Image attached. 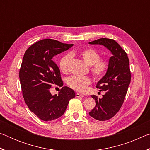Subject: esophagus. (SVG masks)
Here are the masks:
<instances>
[{"instance_id": "34e87169", "label": "esophagus", "mask_w": 150, "mask_h": 150, "mask_svg": "<svg viewBox=\"0 0 150 150\" xmlns=\"http://www.w3.org/2000/svg\"><path fill=\"white\" fill-rule=\"evenodd\" d=\"M75 96H76V97H77V98H83V97H84V96H83V95H81V94H79V93H76Z\"/></svg>"}]
</instances>
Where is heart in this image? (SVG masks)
<instances>
[{
    "label": "heart",
    "mask_w": 150,
    "mask_h": 150,
    "mask_svg": "<svg viewBox=\"0 0 150 150\" xmlns=\"http://www.w3.org/2000/svg\"><path fill=\"white\" fill-rule=\"evenodd\" d=\"M78 55L81 59L91 65L90 71L95 79H100L107 72L108 62L105 59L100 58V53L93 48H86L79 51H72L62 57L59 62V68L63 73H67L69 65L72 59V55ZM67 85L79 92H84L88 85L91 83V79L87 76L73 75L67 79Z\"/></svg>",
    "instance_id": "1"
}]
</instances>
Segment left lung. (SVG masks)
<instances>
[{
  "instance_id": "obj_1",
  "label": "left lung",
  "mask_w": 150,
  "mask_h": 150,
  "mask_svg": "<svg viewBox=\"0 0 150 150\" xmlns=\"http://www.w3.org/2000/svg\"><path fill=\"white\" fill-rule=\"evenodd\" d=\"M90 44H100L110 51L108 69L106 75L98 81L96 88L105 91L102 98L92 95L96 105L89 115L99 121L109 120L120 110L131 81L130 69L128 55L115 40L100 38L89 42Z\"/></svg>"
}]
</instances>
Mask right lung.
I'll return each mask as SVG.
<instances>
[{
    "mask_svg": "<svg viewBox=\"0 0 150 150\" xmlns=\"http://www.w3.org/2000/svg\"><path fill=\"white\" fill-rule=\"evenodd\" d=\"M73 45L44 39L32 44L24 55L19 72L22 95L30 110L44 121L62 116L69 100L75 97L74 91L67 87H63L58 95L50 91L52 85H63L54 57Z\"/></svg>",
    "mask_w": 150,
    "mask_h": 150,
    "instance_id": "right-lung-1",
    "label": "right lung"
}]
</instances>
